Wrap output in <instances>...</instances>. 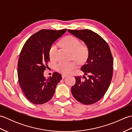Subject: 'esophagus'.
<instances>
[{
	"instance_id": "obj_1",
	"label": "esophagus",
	"mask_w": 132,
	"mask_h": 132,
	"mask_svg": "<svg viewBox=\"0 0 132 132\" xmlns=\"http://www.w3.org/2000/svg\"><path fill=\"white\" fill-rule=\"evenodd\" d=\"M67 77V75H65V74H62V77L63 79H64V78H65V77Z\"/></svg>"
}]
</instances>
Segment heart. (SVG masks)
<instances>
[{"label":"heart","mask_w":132,"mask_h":132,"mask_svg":"<svg viewBox=\"0 0 132 132\" xmlns=\"http://www.w3.org/2000/svg\"><path fill=\"white\" fill-rule=\"evenodd\" d=\"M61 44L71 52L72 57L78 62H82L85 60L88 54V50L85 46L81 45L79 40L72 36L64 37L61 42ZM57 44H53L49 50V56L52 61L57 60ZM77 63L75 61L70 62H60L56 66L57 71L63 74H68L77 68Z\"/></svg>","instance_id":"obj_1"}]
</instances>
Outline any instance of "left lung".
Segmentation results:
<instances>
[{
  "instance_id": "obj_1",
  "label": "left lung",
  "mask_w": 132,
  "mask_h": 132,
  "mask_svg": "<svg viewBox=\"0 0 132 132\" xmlns=\"http://www.w3.org/2000/svg\"><path fill=\"white\" fill-rule=\"evenodd\" d=\"M68 31L82 40L88 50L87 60L80 68L88 78L75 77L76 83L71 87V93L79 102L92 104L102 99L110 85L113 69L112 55L107 43L96 33L88 29Z\"/></svg>"
}]
</instances>
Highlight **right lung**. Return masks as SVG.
<instances>
[{"instance_id": "1", "label": "right lung", "mask_w": 132, "mask_h": 132, "mask_svg": "<svg viewBox=\"0 0 132 132\" xmlns=\"http://www.w3.org/2000/svg\"><path fill=\"white\" fill-rule=\"evenodd\" d=\"M66 30H40L26 41L21 50L18 64L19 83L27 99L35 104L49 102L62 79L57 72L45 79L44 72L50 61V46Z\"/></svg>"}]
</instances>
